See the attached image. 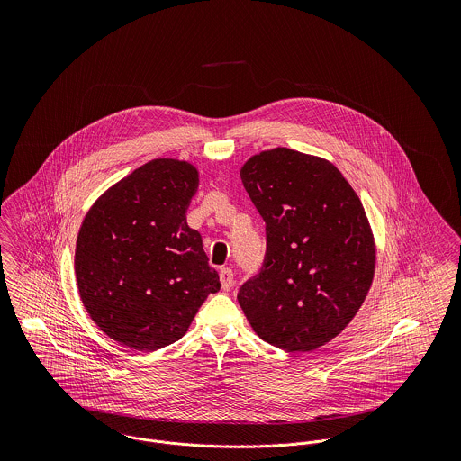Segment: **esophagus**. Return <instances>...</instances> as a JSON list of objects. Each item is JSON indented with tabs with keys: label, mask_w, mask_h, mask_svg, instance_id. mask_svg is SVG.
Returning <instances> with one entry per match:
<instances>
[{
	"label": "esophagus",
	"mask_w": 461,
	"mask_h": 461,
	"mask_svg": "<svg viewBox=\"0 0 461 461\" xmlns=\"http://www.w3.org/2000/svg\"><path fill=\"white\" fill-rule=\"evenodd\" d=\"M220 282H221V289L229 291L234 284V273L230 267H221L220 269Z\"/></svg>",
	"instance_id": "1"
}]
</instances>
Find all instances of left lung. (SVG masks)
Segmentation results:
<instances>
[{
    "mask_svg": "<svg viewBox=\"0 0 461 461\" xmlns=\"http://www.w3.org/2000/svg\"><path fill=\"white\" fill-rule=\"evenodd\" d=\"M241 181L266 221V258L238 302L254 331L284 351H312L362 307L376 243L351 185L329 159L276 147L250 156Z\"/></svg>",
    "mask_w": 461,
    "mask_h": 461,
    "instance_id": "1",
    "label": "left lung"
}]
</instances>
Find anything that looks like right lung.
Here are the masks:
<instances>
[{
  "label": "right lung",
  "instance_id": "obj_1",
  "mask_svg": "<svg viewBox=\"0 0 461 461\" xmlns=\"http://www.w3.org/2000/svg\"><path fill=\"white\" fill-rule=\"evenodd\" d=\"M197 168L158 158L110 186L77 232L79 298L110 339L136 351L179 340L220 276L186 221Z\"/></svg>",
  "mask_w": 461,
  "mask_h": 461
}]
</instances>
